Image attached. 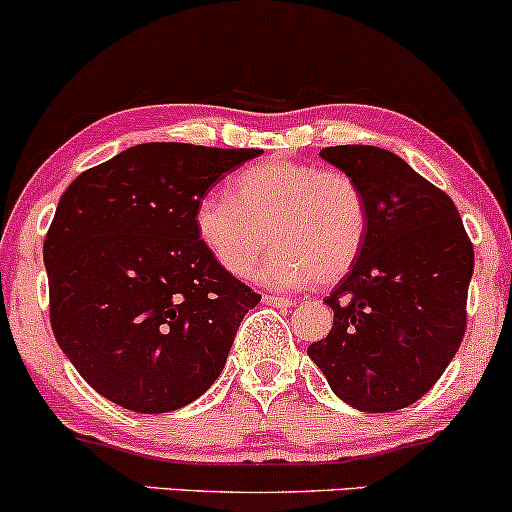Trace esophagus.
<instances>
[{
    "instance_id": "34e87169",
    "label": "esophagus",
    "mask_w": 512,
    "mask_h": 512,
    "mask_svg": "<svg viewBox=\"0 0 512 512\" xmlns=\"http://www.w3.org/2000/svg\"><path fill=\"white\" fill-rule=\"evenodd\" d=\"M262 301H265L267 306H274V308H291V306H294V301L284 299V296H277V294H265V296H262Z\"/></svg>"
}]
</instances>
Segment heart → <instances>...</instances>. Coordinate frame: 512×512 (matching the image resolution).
Instances as JSON below:
<instances>
[{"label": "heart", "instance_id": "obj_1", "mask_svg": "<svg viewBox=\"0 0 512 512\" xmlns=\"http://www.w3.org/2000/svg\"><path fill=\"white\" fill-rule=\"evenodd\" d=\"M367 226L355 177L291 160L245 167L230 182V199L206 194L194 209L196 240L230 277H245L272 245L257 282L277 289L338 282L355 267Z\"/></svg>", "mask_w": 512, "mask_h": 512}]
</instances>
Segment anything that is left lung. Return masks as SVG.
Listing matches in <instances>:
<instances>
[{
  "mask_svg": "<svg viewBox=\"0 0 512 512\" xmlns=\"http://www.w3.org/2000/svg\"><path fill=\"white\" fill-rule=\"evenodd\" d=\"M320 157L357 179L369 226L355 267L325 299L333 328L308 357L347 406L401 411L457 355L474 247L454 201L398 155L335 145Z\"/></svg>",
  "mask_w": 512,
  "mask_h": 512,
  "instance_id": "8db88e82",
  "label": "left lung"
}]
</instances>
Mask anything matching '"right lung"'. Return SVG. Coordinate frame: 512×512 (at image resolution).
<instances>
[{
  "instance_id": "add662e5",
  "label": "right lung",
  "mask_w": 512,
  "mask_h": 512,
  "mask_svg": "<svg viewBox=\"0 0 512 512\" xmlns=\"http://www.w3.org/2000/svg\"><path fill=\"white\" fill-rule=\"evenodd\" d=\"M252 148L143 143L82 172L43 243L55 340L116 406L170 413L226 367L262 296L223 272L194 233L213 184Z\"/></svg>"
}]
</instances>
